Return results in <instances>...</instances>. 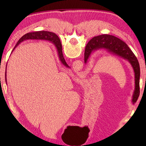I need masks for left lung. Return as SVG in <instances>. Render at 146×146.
Returning a JSON list of instances; mask_svg holds the SVG:
<instances>
[{
	"instance_id": "1",
	"label": "left lung",
	"mask_w": 146,
	"mask_h": 146,
	"mask_svg": "<svg viewBox=\"0 0 146 146\" xmlns=\"http://www.w3.org/2000/svg\"><path fill=\"white\" fill-rule=\"evenodd\" d=\"M99 49H106L108 52L125 59L131 64L135 73V88L133 95V104L137 102L140 95V65L135 54L129 46L120 38L110 35H102L95 36L88 43L84 53V62L86 63L91 53Z\"/></svg>"
}]
</instances>
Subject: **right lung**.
Returning a JSON list of instances; mask_svg holds the SVG:
<instances>
[{
	"label": "right lung",
	"mask_w": 146,
	"mask_h": 146,
	"mask_svg": "<svg viewBox=\"0 0 146 146\" xmlns=\"http://www.w3.org/2000/svg\"><path fill=\"white\" fill-rule=\"evenodd\" d=\"M28 39H42V40H49L52 42L54 45L55 46L56 48V49L58 51V57L60 58V60L61 62L66 67H69L68 65L65 61V59L64 58L63 54H62V44L60 42V39H59L58 36L56 35V34L52 32L49 31H35V32H32V33H28L26 35H24V36L19 39V40L17 42L15 46L13 48V49L16 48V47L19 45V44L23 42L24 40H28ZM7 66V64H6ZM5 79H6V73H5Z\"/></svg>",
	"instance_id": "obj_1"
}]
</instances>
